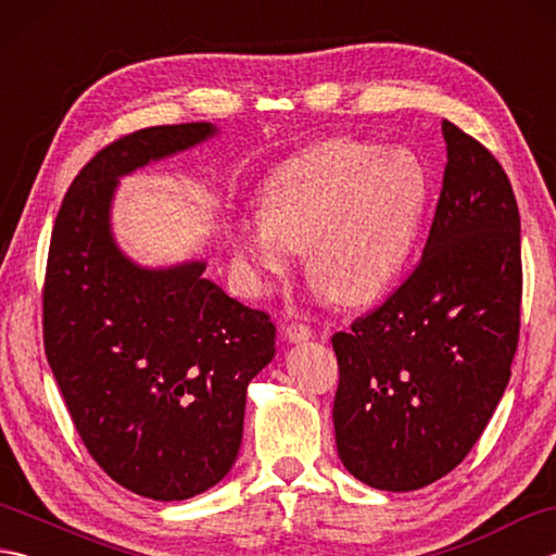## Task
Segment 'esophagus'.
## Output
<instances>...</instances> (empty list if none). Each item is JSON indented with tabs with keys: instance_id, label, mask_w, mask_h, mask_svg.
Listing matches in <instances>:
<instances>
[{
	"instance_id": "esophagus-1",
	"label": "esophagus",
	"mask_w": 556,
	"mask_h": 556,
	"mask_svg": "<svg viewBox=\"0 0 556 556\" xmlns=\"http://www.w3.org/2000/svg\"><path fill=\"white\" fill-rule=\"evenodd\" d=\"M285 337L291 341V344H301V341H308L313 339V329L308 325H301V323H291L285 329Z\"/></svg>"
}]
</instances>
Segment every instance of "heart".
Wrapping results in <instances>:
<instances>
[{
    "instance_id": "heart-1",
    "label": "heart",
    "mask_w": 556,
    "mask_h": 556,
    "mask_svg": "<svg viewBox=\"0 0 556 556\" xmlns=\"http://www.w3.org/2000/svg\"><path fill=\"white\" fill-rule=\"evenodd\" d=\"M432 200L428 164L380 140L327 138L267 176L263 212L236 222L231 251L263 293L308 248V277L344 305L384 299L418 251Z\"/></svg>"
}]
</instances>
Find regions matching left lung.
<instances>
[{
    "mask_svg": "<svg viewBox=\"0 0 556 556\" xmlns=\"http://www.w3.org/2000/svg\"><path fill=\"white\" fill-rule=\"evenodd\" d=\"M442 136V193L416 271L332 337L339 458L387 492L420 490L466 458L509 384L521 325L509 176L452 122Z\"/></svg>",
    "mask_w": 556,
    "mask_h": 556,
    "instance_id": "left-lung-1",
    "label": "left lung"
}]
</instances>
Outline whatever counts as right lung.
Wrapping results in <instances>:
<instances>
[{
    "label": "right lung",
    "mask_w": 556,
    "mask_h": 556,
    "mask_svg": "<svg viewBox=\"0 0 556 556\" xmlns=\"http://www.w3.org/2000/svg\"><path fill=\"white\" fill-rule=\"evenodd\" d=\"M217 134L152 126L100 150L59 207L47 257L45 353L80 440L112 480L157 502L229 473L248 382L275 358L269 315L203 277L205 260L146 267L112 231L122 176Z\"/></svg>",
    "instance_id": "obj_1"
}]
</instances>
